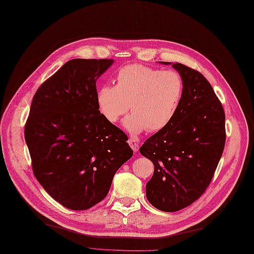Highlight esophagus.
Listing matches in <instances>:
<instances>
[{
	"mask_svg": "<svg viewBox=\"0 0 254 254\" xmlns=\"http://www.w3.org/2000/svg\"><path fill=\"white\" fill-rule=\"evenodd\" d=\"M128 143H129L130 148H131L132 150H133V152H137V151H138L139 146H138V142H136V140H134L133 138H130V139L128 140Z\"/></svg>",
	"mask_w": 254,
	"mask_h": 254,
	"instance_id": "34e87169",
	"label": "esophagus"
}]
</instances>
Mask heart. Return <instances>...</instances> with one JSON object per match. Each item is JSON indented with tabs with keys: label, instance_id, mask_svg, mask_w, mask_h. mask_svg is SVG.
<instances>
[{
	"label": "heart",
	"instance_id": "heart-1",
	"mask_svg": "<svg viewBox=\"0 0 254 254\" xmlns=\"http://www.w3.org/2000/svg\"><path fill=\"white\" fill-rule=\"evenodd\" d=\"M116 81V86L104 84L98 89V107L114 124L130 107L124 126L133 134L164 129L177 115L184 95L183 78L174 70L131 64L120 68Z\"/></svg>",
	"mask_w": 254,
	"mask_h": 254
}]
</instances>
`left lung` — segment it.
<instances>
[{
	"instance_id": "1",
	"label": "left lung",
	"mask_w": 254,
	"mask_h": 254,
	"mask_svg": "<svg viewBox=\"0 0 254 254\" xmlns=\"http://www.w3.org/2000/svg\"><path fill=\"white\" fill-rule=\"evenodd\" d=\"M172 66L184 81L182 102L172 122L139 149L154 164L147 198L164 212L182 210L201 196L213 179L226 137L224 110L207 78L183 64Z\"/></svg>"
}]
</instances>
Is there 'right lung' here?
I'll use <instances>...</instances> for the list:
<instances>
[{
    "label": "right lung",
    "instance_id": "1",
    "mask_svg": "<svg viewBox=\"0 0 254 254\" xmlns=\"http://www.w3.org/2000/svg\"><path fill=\"white\" fill-rule=\"evenodd\" d=\"M113 59H73L35 93L25 126L33 173L70 210H88L110 191L129 160L127 135L100 114L96 80Z\"/></svg>",
    "mask_w": 254,
    "mask_h": 254
}]
</instances>
